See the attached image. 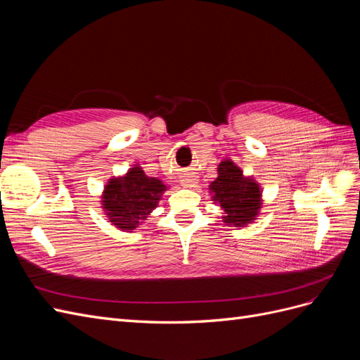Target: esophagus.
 <instances>
[{
  "instance_id": "obj_1",
  "label": "esophagus",
  "mask_w": 360,
  "mask_h": 360,
  "mask_svg": "<svg viewBox=\"0 0 360 360\" xmlns=\"http://www.w3.org/2000/svg\"><path fill=\"white\" fill-rule=\"evenodd\" d=\"M198 183V177L197 176H191V177H186L181 180V186L184 188H195V184Z\"/></svg>"
}]
</instances>
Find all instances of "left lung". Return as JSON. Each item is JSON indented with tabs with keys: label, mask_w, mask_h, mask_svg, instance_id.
<instances>
[{
	"label": "left lung",
	"mask_w": 360,
	"mask_h": 360,
	"mask_svg": "<svg viewBox=\"0 0 360 360\" xmlns=\"http://www.w3.org/2000/svg\"><path fill=\"white\" fill-rule=\"evenodd\" d=\"M212 201L224 210L222 222L228 226H248L258 219L263 207V189L230 158L217 165V177L209 184Z\"/></svg>",
	"instance_id": "obj_1"
}]
</instances>
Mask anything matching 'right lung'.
Segmentation results:
<instances>
[{"label": "right lung", "mask_w": 360, "mask_h": 360, "mask_svg": "<svg viewBox=\"0 0 360 360\" xmlns=\"http://www.w3.org/2000/svg\"><path fill=\"white\" fill-rule=\"evenodd\" d=\"M160 179L150 177L138 163L122 176L106 181L101 195V207L108 222L120 231H134L144 224L168 191Z\"/></svg>", "instance_id": "1"}]
</instances>
